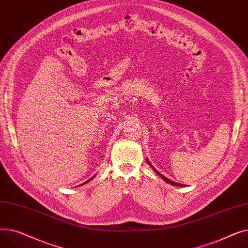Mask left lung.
I'll return each mask as SVG.
<instances>
[{"mask_svg": "<svg viewBox=\"0 0 248 248\" xmlns=\"http://www.w3.org/2000/svg\"><path fill=\"white\" fill-rule=\"evenodd\" d=\"M147 163H148V164H149V165H150V166H151V167H152V168L154 169V171H155V173H157V174H158V175H159V176H160V177H161V178H162V179H163V180H164L165 182H167V183H168V184H171V185H173V186H179V187H185L184 185H182V184H179V183H176V182H174V181H171V180H169V179H168L167 177H165V176H163L162 174H160V173H159V172H158L157 170H155V168H154V167L152 166V164H151V163L149 162V160H148V159H147Z\"/></svg>", "mask_w": 248, "mask_h": 248, "instance_id": "obj_1", "label": "left lung"}]
</instances>
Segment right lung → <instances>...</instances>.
<instances>
[{"label":"right lung","instance_id":"right-lung-1","mask_svg":"<svg viewBox=\"0 0 248 248\" xmlns=\"http://www.w3.org/2000/svg\"><path fill=\"white\" fill-rule=\"evenodd\" d=\"M94 177H95V175H94V176H93V177H91V178H90V179H89V180H87V181H86V182H85V183H83V184H81V185H84V184H86V183H87V182H89V181H91V180H93V178H94Z\"/></svg>","mask_w":248,"mask_h":248}]
</instances>
